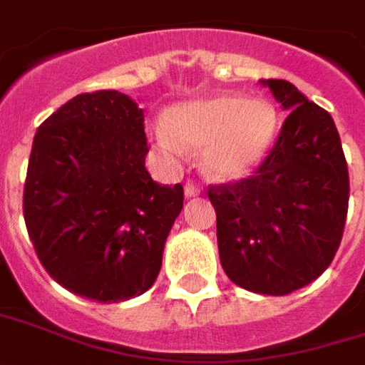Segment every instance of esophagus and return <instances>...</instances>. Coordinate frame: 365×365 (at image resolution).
<instances>
[{"mask_svg":"<svg viewBox=\"0 0 365 365\" xmlns=\"http://www.w3.org/2000/svg\"><path fill=\"white\" fill-rule=\"evenodd\" d=\"M185 195H187V197H198V195H200V187L195 185V182H187V185H185Z\"/></svg>","mask_w":365,"mask_h":365,"instance_id":"esophagus-1","label":"esophagus"}]
</instances>
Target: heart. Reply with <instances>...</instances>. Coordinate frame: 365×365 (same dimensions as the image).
Returning <instances> with one entry per match:
<instances>
[{
	"instance_id": "heart-1",
	"label": "heart",
	"mask_w": 365,
	"mask_h": 365,
	"mask_svg": "<svg viewBox=\"0 0 365 365\" xmlns=\"http://www.w3.org/2000/svg\"><path fill=\"white\" fill-rule=\"evenodd\" d=\"M157 140L170 153L185 145L205 149V167L216 178L246 175L262 160L278 133V110L264 99L236 93L178 105L170 120H158Z\"/></svg>"
}]
</instances>
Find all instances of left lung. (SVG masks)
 <instances>
[{"mask_svg": "<svg viewBox=\"0 0 365 365\" xmlns=\"http://www.w3.org/2000/svg\"><path fill=\"white\" fill-rule=\"evenodd\" d=\"M290 115L255 175L210 185L226 276L256 294L284 296L334 260L350 198L348 165L328 110L292 83L262 81Z\"/></svg>", "mask_w": 365, "mask_h": 365, "instance_id": "left-lung-1", "label": "left lung"}]
</instances>
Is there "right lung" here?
I'll use <instances>...</instances> for the list:
<instances>
[{
    "instance_id": "1",
    "label": "right lung",
    "mask_w": 365,
    "mask_h": 365,
    "mask_svg": "<svg viewBox=\"0 0 365 365\" xmlns=\"http://www.w3.org/2000/svg\"><path fill=\"white\" fill-rule=\"evenodd\" d=\"M145 115L119 91L81 93L35 133L24 216L35 255L69 292L123 302L157 280L185 190L145 168Z\"/></svg>"
}]
</instances>
